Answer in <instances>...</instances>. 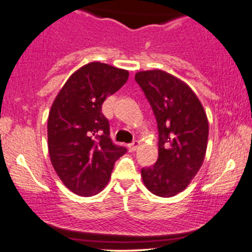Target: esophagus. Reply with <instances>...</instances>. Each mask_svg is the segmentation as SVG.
I'll list each match as a JSON object with an SVG mask.
<instances>
[{
  "label": "esophagus",
  "mask_w": 252,
  "mask_h": 252,
  "mask_svg": "<svg viewBox=\"0 0 252 252\" xmlns=\"http://www.w3.org/2000/svg\"><path fill=\"white\" fill-rule=\"evenodd\" d=\"M128 147H129V150H130V151H135V150L139 147V141L134 140L133 142H131V144L128 145Z\"/></svg>",
  "instance_id": "1"
}]
</instances>
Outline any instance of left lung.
<instances>
[{
  "label": "left lung",
  "instance_id": "obj_1",
  "mask_svg": "<svg viewBox=\"0 0 252 252\" xmlns=\"http://www.w3.org/2000/svg\"><path fill=\"white\" fill-rule=\"evenodd\" d=\"M154 111L158 128V158L141 169L145 187L161 197L187 189L201 168L208 139V121L188 84L159 69L135 74Z\"/></svg>",
  "mask_w": 252,
  "mask_h": 252
}]
</instances>
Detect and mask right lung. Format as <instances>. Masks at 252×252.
Segmentation results:
<instances>
[{"instance_id": "right-lung-1", "label": "right lung", "mask_w": 252, "mask_h": 252, "mask_svg": "<svg viewBox=\"0 0 252 252\" xmlns=\"http://www.w3.org/2000/svg\"><path fill=\"white\" fill-rule=\"evenodd\" d=\"M129 72L101 62L75 70L56 96L47 121L48 154L63 184L80 196L107 185L114 162L126 149L110 139L102 103L126 83Z\"/></svg>"}]
</instances>
